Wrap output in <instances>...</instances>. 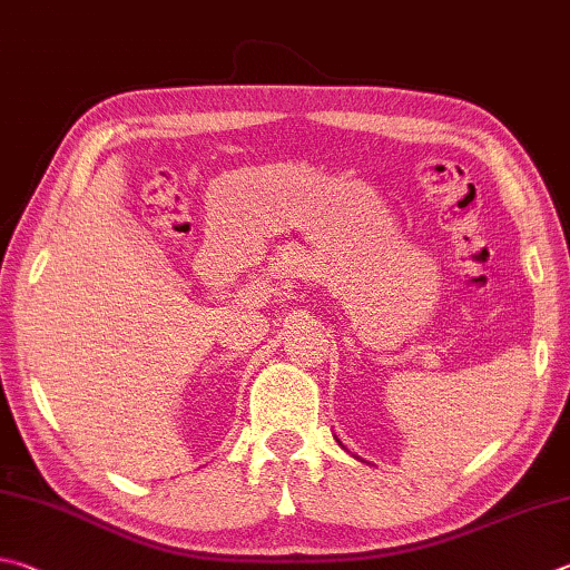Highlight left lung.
Wrapping results in <instances>:
<instances>
[{
	"instance_id": "obj_1",
	"label": "left lung",
	"mask_w": 570,
	"mask_h": 570,
	"mask_svg": "<svg viewBox=\"0 0 570 570\" xmlns=\"http://www.w3.org/2000/svg\"><path fill=\"white\" fill-rule=\"evenodd\" d=\"M337 443H341V441H337Z\"/></svg>"
}]
</instances>
